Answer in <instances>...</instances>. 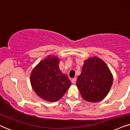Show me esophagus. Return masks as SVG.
<instances>
[{
    "label": "esophagus",
    "mask_w": 130,
    "mask_h": 130,
    "mask_svg": "<svg viewBox=\"0 0 130 130\" xmlns=\"http://www.w3.org/2000/svg\"><path fill=\"white\" fill-rule=\"evenodd\" d=\"M76 80H77L76 78H73V79L71 80V82L73 83V84H75V83H76Z\"/></svg>",
    "instance_id": "1"
}]
</instances>
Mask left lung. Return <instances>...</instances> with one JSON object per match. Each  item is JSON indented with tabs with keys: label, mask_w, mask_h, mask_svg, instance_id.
Returning <instances> with one entry per match:
<instances>
[{
	"label": "left lung",
	"mask_w": 130,
	"mask_h": 130,
	"mask_svg": "<svg viewBox=\"0 0 130 130\" xmlns=\"http://www.w3.org/2000/svg\"><path fill=\"white\" fill-rule=\"evenodd\" d=\"M77 86L82 98L96 103L106 97L113 84V75L106 63L95 56L84 62Z\"/></svg>",
	"instance_id": "left-lung-1"
}]
</instances>
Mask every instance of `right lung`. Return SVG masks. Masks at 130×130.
<instances>
[{"instance_id":"obj_1","label":"right lung","mask_w":130,"mask_h":130,"mask_svg":"<svg viewBox=\"0 0 130 130\" xmlns=\"http://www.w3.org/2000/svg\"><path fill=\"white\" fill-rule=\"evenodd\" d=\"M59 59L48 56L41 61L32 70L30 83L35 93L47 101L60 100L71 85L68 76L60 70Z\"/></svg>"}]
</instances>
